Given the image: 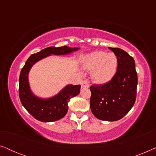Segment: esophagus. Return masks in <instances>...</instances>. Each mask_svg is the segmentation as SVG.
I'll return each instance as SVG.
<instances>
[{
  "instance_id": "34e87169",
  "label": "esophagus",
  "mask_w": 156,
  "mask_h": 156,
  "mask_svg": "<svg viewBox=\"0 0 156 156\" xmlns=\"http://www.w3.org/2000/svg\"><path fill=\"white\" fill-rule=\"evenodd\" d=\"M82 88H89V84L87 81H83L82 82Z\"/></svg>"
}]
</instances>
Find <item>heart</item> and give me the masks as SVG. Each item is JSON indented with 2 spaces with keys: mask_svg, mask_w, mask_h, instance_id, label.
Segmentation results:
<instances>
[{
  "mask_svg": "<svg viewBox=\"0 0 156 156\" xmlns=\"http://www.w3.org/2000/svg\"><path fill=\"white\" fill-rule=\"evenodd\" d=\"M84 69L90 71V77L97 84L111 82L116 75L119 61L114 53L94 51L83 55L80 60Z\"/></svg>",
  "mask_w": 156,
  "mask_h": 156,
  "instance_id": "heart-1",
  "label": "heart"
}]
</instances>
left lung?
Listing matches in <instances>:
<instances>
[{
    "label": "left lung",
    "instance_id": "left-lung-1",
    "mask_svg": "<svg viewBox=\"0 0 156 156\" xmlns=\"http://www.w3.org/2000/svg\"><path fill=\"white\" fill-rule=\"evenodd\" d=\"M109 49L118 59V69L111 82L90 87V108L97 119L114 121L122 119L134 105L138 77L133 57L121 49Z\"/></svg>",
    "mask_w": 156,
    "mask_h": 156
}]
</instances>
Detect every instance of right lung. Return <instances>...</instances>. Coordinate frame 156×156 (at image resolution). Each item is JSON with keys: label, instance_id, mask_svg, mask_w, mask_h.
<instances>
[{"label": "right lung", "instance_id": "1", "mask_svg": "<svg viewBox=\"0 0 156 156\" xmlns=\"http://www.w3.org/2000/svg\"><path fill=\"white\" fill-rule=\"evenodd\" d=\"M79 49L67 46L49 47L32 55L27 59L19 78V97L25 109L37 120L52 122L62 119L67 113L70 99L80 94L81 86L68 84L54 97L47 99L38 97L34 94L30 87L28 74L31 67L37 62L51 55H65L77 51Z\"/></svg>", "mask_w": 156, "mask_h": 156}]
</instances>
